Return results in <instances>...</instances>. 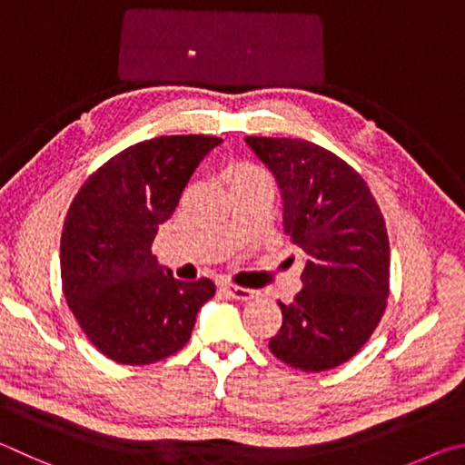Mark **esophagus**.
Wrapping results in <instances>:
<instances>
[{"instance_id":"obj_1","label":"esophagus","mask_w":465,"mask_h":465,"mask_svg":"<svg viewBox=\"0 0 465 465\" xmlns=\"http://www.w3.org/2000/svg\"><path fill=\"white\" fill-rule=\"evenodd\" d=\"M224 294L232 300H241V302H249V300H253L257 296L255 290H249V288H239V286H223Z\"/></svg>"}]
</instances>
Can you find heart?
Segmentation results:
<instances>
[{"mask_svg": "<svg viewBox=\"0 0 465 465\" xmlns=\"http://www.w3.org/2000/svg\"><path fill=\"white\" fill-rule=\"evenodd\" d=\"M228 179H231V185H237L245 182H257V179H267V175L259 167L251 165V163H241V165L228 171Z\"/></svg>", "mask_w": 465, "mask_h": 465, "instance_id": "obj_1", "label": "heart"}]
</instances>
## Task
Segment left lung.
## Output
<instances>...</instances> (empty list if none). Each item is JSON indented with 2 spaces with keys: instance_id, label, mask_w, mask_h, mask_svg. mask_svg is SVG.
Masks as SVG:
<instances>
[{
  "instance_id": "left-lung-1",
  "label": "left lung",
  "mask_w": 465,
  "mask_h": 465,
  "mask_svg": "<svg viewBox=\"0 0 465 465\" xmlns=\"http://www.w3.org/2000/svg\"><path fill=\"white\" fill-rule=\"evenodd\" d=\"M282 195L283 234L304 253L302 290L280 302L272 353L302 371H324L360 351L386 311L390 242L384 216L360 173L298 138L247 136Z\"/></svg>"
}]
</instances>
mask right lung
Instances as JSON below:
<instances>
[{
	"instance_id": "add662e5",
	"label": "right lung",
	"mask_w": 465,
	"mask_h": 465,
	"mask_svg": "<svg viewBox=\"0 0 465 465\" xmlns=\"http://www.w3.org/2000/svg\"><path fill=\"white\" fill-rule=\"evenodd\" d=\"M220 143L182 134L128 146L71 203L61 234L63 292L89 341L114 361L146 365L177 353L214 296L210 280H175L151 245L193 171Z\"/></svg>"
}]
</instances>
